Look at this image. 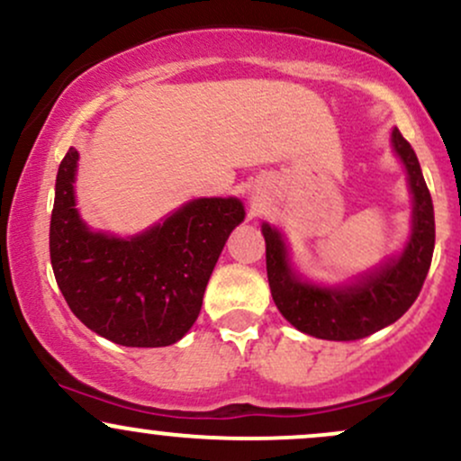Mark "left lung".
Here are the masks:
<instances>
[{
	"instance_id": "1",
	"label": "left lung",
	"mask_w": 461,
	"mask_h": 461,
	"mask_svg": "<svg viewBox=\"0 0 461 461\" xmlns=\"http://www.w3.org/2000/svg\"><path fill=\"white\" fill-rule=\"evenodd\" d=\"M394 156L403 164L411 194L410 234L394 256L345 282L308 279L293 262L282 230L262 223L267 240V275L277 310L293 327L321 340H359L393 325L410 310L429 273L436 245L433 203L411 145L399 130L390 134Z\"/></svg>"
}]
</instances>
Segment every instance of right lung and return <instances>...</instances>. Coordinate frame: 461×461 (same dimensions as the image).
Wrapping results in <instances>:
<instances>
[{"label":"right lung","mask_w":461,"mask_h":461,"mask_svg":"<svg viewBox=\"0 0 461 461\" xmlns=\"http://www.w3.org/2000/svg\"><path fill=\"white\" fill-rule=\"evenodd\" d=\"M79 153L56 176L50 256L68 308L121 347H168L197 321L227 238L245 221L238 197H199L131 236L93 230L76 199Z\"/></svg>","instance_id":"right-lung-1"}]
</instances>
